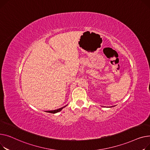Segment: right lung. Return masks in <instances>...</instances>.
<instances>
[{"instance_id":"obj_1","label":"right lung","mask_w":150,"mask_h":150,"mask_svg":"<svg viewBox=\"0 0 150 150\" xmlns=\"http://www.w3.org/2000/svg\"><path fill=\"white\" fill-rule=\"evenodd\" d=\"M67 105H65V107H62V108H59V109H57V110H52V111H47L46 112H50V113H53V114H55V113H57V112H58L62 110L64 108H65V107H67Z\"/></svg>"}]
</instances>
